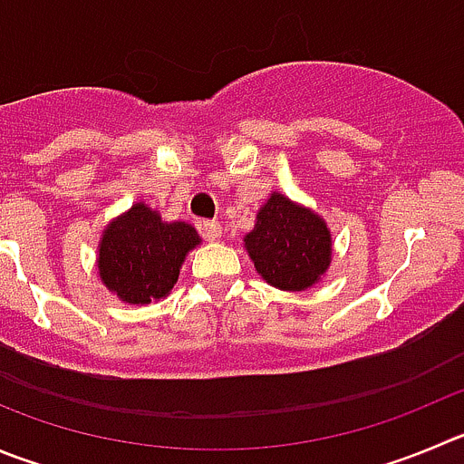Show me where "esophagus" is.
<instances>
[{
	"label": "esophagus",
	"instance_id": "esophagus-1",
	"mask_svg": "<svg viewBox=\"0 0 464 464\" xmlns=\"http://www.w3.org/2000/svg\"><path fill=\"white\" fill-rule=\"evenodd\" d=\"M201 231L206 240H219L222 237V224L219 222H203Z\"/></svg>",
	"mask_w": 464,
	"mask_h": 464
}]
</instances>
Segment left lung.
Returning a JSON list of instances; mask_svg holds the SVG:
<instances>
[{
  "mask_svg": "<svg viewBox=\"0 0 464 464\" xmlns=\"http://www.w3.org/2000/svg\"><path fill=\"white\" fill-rule=\"evenodd\" d=\"M246 254L266 284L302 293L318 284L332 266L334 242L323 215L281 192H272L242 237Z\"/></svg>",
  "mask_w": 464,
  "mask_h": 464,
  "instance_id": "obj_1",
  "label": "left lung"
}]
</instances>
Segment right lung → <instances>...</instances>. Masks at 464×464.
Returning <instances> with one entry per match:
<instances>
[{
  "label": "right lung",
  "mask_w": 464,
  "mask_h": 464,
  "mask_svg": "<svg viewBox=\"0 0 464 464\" xmlns=\"http://www.w3.org/2000/svg\"><path fill=\"white\" fill-rule=\"evenodd\" d=\"M198 245L192 224L164 222L160 210L134 201L102 231L95 267L102 285L121 302L150 304L171 293L185 256Z\"/></svg>",
  "instance_id": "1"
}]
</instances>
